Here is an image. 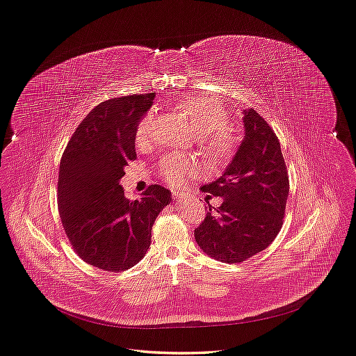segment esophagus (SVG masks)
<instances>
[{
    "instance_id": "1",
    "label": "esophagus",
    "mask_w": 356,
    "mask_h": 356,
    "mask_svg": "<svg viewBox=\"0 0 356 356\" xmlns=\"http://www.w3.org/2000/svg\"><path fill=\"white\" fill-rule=\"evenodd\" d=\"M172 193H173V197H175V199H183V193H181V192H177V191H173V192H172Z\"/></svg>"
}]
</instances>
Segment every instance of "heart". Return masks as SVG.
<instances>
[{"mask_svg": "<svg viewBox=\"0 0 356 356\" xmlns=\"http://www.w3.org/2000/svg\"><path fill=\"white\" fill-rule=\"evenodd\" d=\"M177 108L189 121L195 134L199 136V147L204 157L213 164L229 159L235 147V138L228 128L231 118L225 105L213 98L188 97ZM154 121V111H148L141 118L136 129L137 147H145L152 143ZM157 170L168 184L180 186L186 179L196 175L199 167L179 154H170L159 161Z\"/></svg>", "mask_w": 356, "mask_h": 356, "instance_id": "1", "label": "heart"}]
</instances>
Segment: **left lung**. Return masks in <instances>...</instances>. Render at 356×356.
I'll list each match as a JSON object with an SVG mask.
<instances>
[{"label":"left lung","mask_w":356,"mask_h":356,"mask_svg":"<svg viewBox=\"0 0 356 356\" xmlns=\"http://www.w3.org/2000/svg\"><path fill=\"white\" fill-rule=\"evenodd\" d=\"M245 138L218 180L202 192L220 196L195 229L200 250L222 263H242L266 250L283 227L289 175L280 141L252 108L244 111Z\"/></svg>","instance_id":"left-lung-1"}]
</instances>
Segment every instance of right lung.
Returning a JSON list of instances; mask_svg holds the SVG:
<instances>
[{
    "instance_id": "obj_1",
    "label": "right lung",
    "mask_w": 356,
    "mask_h": 356,
    "mask_svg": "<svg viewBox=\"0 0 356 356\" xmlns=\"http://www.w3.org/2000/svg\"><path fill=\"white\" fill-rule=\"evenodd\" d=\"M154 92L112 98L93 108L69 140L59 168L58 207L66 236L85 263L118 273L152 244L157 215L172 200L160 184L138 200L124 195V167L137 159L136 129Z\"/></svg>"
}]
</instances>
